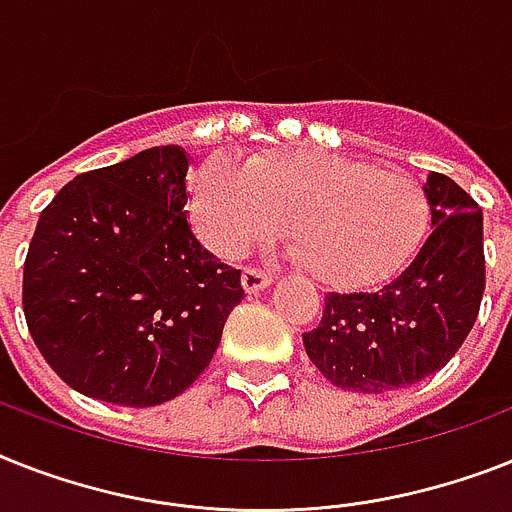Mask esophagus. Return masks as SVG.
<instances>
[{
	"label": "esophagus",
	"mask_w": 512,
	"mask_h": 512,
	"mask_svg": "<svg viewBox=\"0 0 512 512\" xmlns=\"http://www.w3.org/2000/svg\"><path fill=\"white\" fill-rule=\"evenodd\" d=\"M270 281H273V276L260 268H244L242 273V286H244V292L249 294H257L260 289L270 286Z\"/></svg>",
	"instance_id": "esophagus-1"
}]
</instances>
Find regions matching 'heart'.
Listing matches in <instances>:
<instances>
[{
	"label": "heart",
	"mask_w": 512,
	"mask_h": 512,
	"mask_svg": "<svg viewBox=\"0 0 512 512\" xmlns=\"http://www.w3.org/2000/svg\"><path fill=\"white\" fill-rule=\"evenodd\" d=\"M189 218L215 255H247L284 220L294 255L331 289L394 276L429 226V197L410 173L321 149H281L242 168L207 160L191 176Z\"/></svg>",
	"instance_id": "obj_1"
}]
</instances>
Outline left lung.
Here are the masks:
<instances>
[{"instance_id":"left-lung-1","label":"left lung","mask_w":512,"mask_h":512,"mask_svg":"<svg viewBox=\"0 0 512 512\" xmlns=\"http://www.w3.org/2000/svg\"><path fill=\"white\" fill-rule=\"evenodd\" d=\"M423 191L431 234L381 289L328 294L307 357L344 392L381 394L418 384L450 363L484 297V215L452 178L431 170Z\"/></svg>"}]
</instances>
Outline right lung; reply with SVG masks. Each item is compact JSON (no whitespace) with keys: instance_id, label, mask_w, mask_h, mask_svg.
Returning a JSON list of instances; mask_svg holds the SVG:
<instances>
[{"instance_id":"obj_1","label":"right lung","mask_w":512,"mask_h":512,"mask_svg":"<svg viewBox=\"0 0 512 512\" xmlns=\"http://www.w3.org/2000/svg\"><path fill=\"white\" fill-rule=\"evenodd\" d=\"M189 155L144 149L81 173L33 231L23 313L33 342L76 392L152 407L189 389L244 297L242 270L186 223Z\"/></svg>"}]
</instances>
